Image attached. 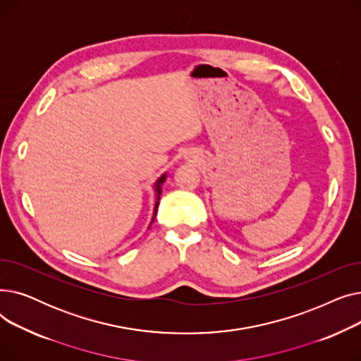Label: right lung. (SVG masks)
<instances>
[{
    "label": "right lung",
    "instance_id": "1",
    "mask_svg": "<svg viewBox=\"0 0 361 361\" xmlns=\"http://www.w3.org/2000/svg\"><path fill=\"white\" fill-rule=\"evenodd\" d=\"M165 180H166V173L165 174H162L157 181H155V184H154V188H155V192H157V202H155V209H154V216H152V221H150V225H152V222H154V219H155V216H157V212H158V206H159V199H161V193H162V184L165 183ZM149 225V226H150Z\"/></svg>",
    "mask_w": 361,
    "mask_h": 361
}]
</instances>
